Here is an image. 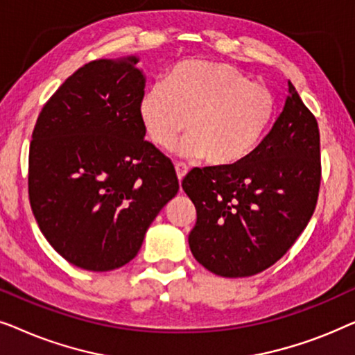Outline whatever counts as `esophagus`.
I'll use <instances>...</instances> for the list:
<instances>
[{"label":"esophagus","mask_w":355,"mask_h":355,"mask_svg":"<svg viewBox=\"0 0 355 355\" xmlns=\"http://www.w3.org/2000/svg\"><path fill=\"white\" fill-rule=\"evenodd\" d=\"M174 168H176V176H178V179H179V182H181L182 179L186 178L189 168H187L184 163H176V166H174Z\"/></svg>","instance_id":"obj_1"}]
</instances>
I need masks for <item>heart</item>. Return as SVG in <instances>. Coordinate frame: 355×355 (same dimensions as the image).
I'll use <instances>...</instances> for the list:
<instances>
[{
  "label": "heart",
  "mask_w": 355,
  "mask_h": 355,
  "mask_svg": "<svg viewBox=\"0 0 355 355\" xmlns=\"http://www.w3.org/2000/svg\"><path fill=\"white\" fill-rule=\"evenodd\" d=\"M276 110L268 87L250 82L226 62L184 61L168 72L164 84L148 87L139 100V118L148 139L187 158L207 157L227 166L249 157L268 132Z\"/></svg>",
  "instance_id": "b5f03b06"
}]
</instances>
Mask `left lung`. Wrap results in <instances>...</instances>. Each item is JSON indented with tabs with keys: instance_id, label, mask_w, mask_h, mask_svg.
<instances>
[{
	"instance_id": "8db88e82",
	"label": "left lung",
	"mask_w": 355,
	"mask_h": 355,
	"mask_svg": "<svg viewBox=\"0 0 355 355\" xmlns=\"http://www.w3.org/2000/svg\"><path fill=\"white\" fill-rule=\"evenodd\" d=\"M320 179L317 119L288 82L283 111L249 157L193 168L184 178V192L197 210L189 234L192 255L225 278L270 268L312 218Z\"/></svg>"
}]
</instances>
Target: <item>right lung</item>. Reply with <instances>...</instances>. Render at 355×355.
I'll use <instances>...</instances> for the list:
<instances>
[{
	"label": "right lung",
	"instance_id": "right-lung-1",
	"mask_svg": "<svg viewBox=\"0 0 355 355\" xmlns=\"http://www.w3.org/2000/svg\"><path fill=\"white\" fill-rule=\"evenodd\" d=\"M139 61L101 58L77 69L43 106L32 134L33 216L53 249L82 270L129 263L179 191L173 163L144 140Z\"/></svg>",
	"mask_w": 355,
	"mask_h": 355
}]
</instances>
